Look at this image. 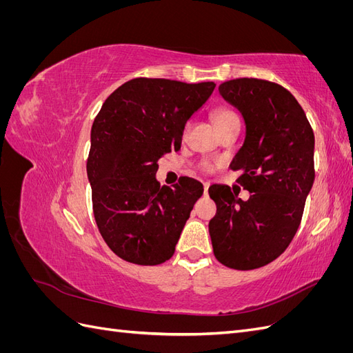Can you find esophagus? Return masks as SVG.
<instances>
[{"label": "esophagus", "mask_w": 353, "mask_h": 353, "mask_svg": "<svg viewBox=\"0 0 353 353\" xmlns=\"http://www.w3.org/2000/svg\"><path fill=\"white\" fill-rule=\"evenodd\" d=\"M203 187H205V193L208 194V190H209V187H210V184L209 183H205V184H203Z\"/></svg>", "instance_id": "34e87169"}]
</instances>
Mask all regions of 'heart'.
I'll use <instances>...</instances> for the list:
<instances>
[{"mask_svg":"<svg viewBox=\"0 0 353 353\" xmlns=\"http://www.w3.org/2000/svg\"><path fill=\"white\" fill-rule=\"evenodd\" d=\"M234 117H237V114L234 113V112H231L228 109H219V110L215 112V123L218 125V123H222V122H225V121L234 119ZM203 168L208 169V170L212 169V166L209 163H205V165H203Z\"/></svg>","mask_w":353,"mask_h":353,"instance_id":"heart-1","label":"heart"}]
</instances>
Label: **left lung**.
<instances>
[{"instance_id":"obj_1","label":"left lung","mask_w":353,"mask_h":353,"mask_svg":"<svg viewBox=\"0 0 353 353\" xmlns=\"http://www.w3.org/2000/svg\"><path fill=\"white\" fill-rule=\"evenodd\" d=\"M219 94L244 117V143L230 168L243 170L239 183L250 197L209 187L213 253L228 268L256 270L279 258L301 225L315 179V137L302 105L279 83L240 78L221 83Z\"/></svg>"}]
</instances>
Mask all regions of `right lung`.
Listing matches in <instances>:
<instances>
[{
  "label": "right lung",
  "mask_w": 353,
  "mask_h": 353,
  "mask_svg": "<svg viewBox=\"0 0 353 353\" xmlns=\"http://www.w3.org/2000/svg\"><path fill=\"white\" fill-rule=\"evenodd\" d=\"M216 85L135 78L113 91L91 128L87 174L99 231L126 262L159 265L172 258L199 181L160 187L157 160L178 152L187 121Z\"/></svg>",
  "instance_id": "add662e5"
}]
</instances>
